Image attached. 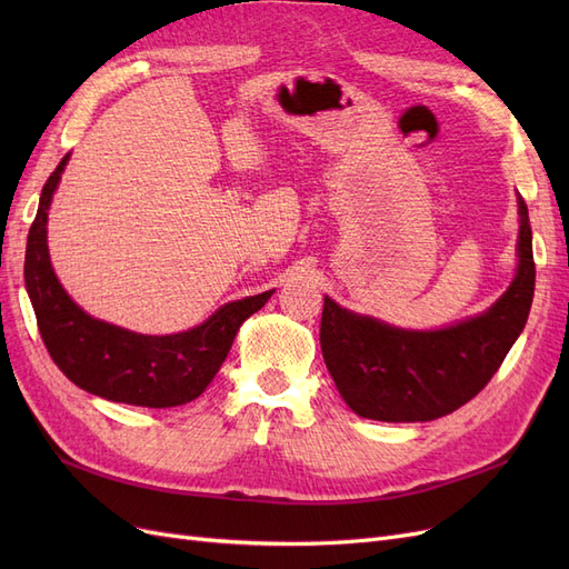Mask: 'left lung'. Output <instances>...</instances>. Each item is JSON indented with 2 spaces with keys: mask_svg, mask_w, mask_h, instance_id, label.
Instances as JSON below:
<instances>
[{
  "mask_svg": "<svg viewBox=\"0 0 569 569\" xmlns=\"http://www.w3.org/2000/svg\"><path fill=\"white\" fill-rule=\"evenodd\" d=\"M518 272L489 311L443 330H401L325 297L320 349L341 399L360 418L427 422L449 416L489 385L525 330L533 299L531 226L518 197Z\"/></svg>",
  "mask_w": 569,
  "mask_h": 569,
  "instance_id": "left-lung-1",
  "label": "left lung"
}]
</instances>
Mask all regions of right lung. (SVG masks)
Here are the masks:
<instances>
[{"instance_id": "add662e5", "label": "right lung", "mask_w": 569, "mask_h": 569, "mask_svg": "<svg viewBox=\"0 0 569 569\" xmlns=\"http://www.w3.org/2000/svg\"><path fill=\"white\" fill-rule=\"evenodd\" d=\"M66 163L68 153L42 187L26 247V289L51 360L73 385L107 401L144 408L194 401L220 370L239 325L261 311L274 289L226 303L199 327L163 337L88 316L66 295L47 249V211Z\"/></svg>"}]
</instances>
